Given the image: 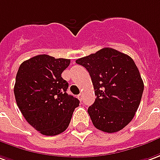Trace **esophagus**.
Listing matches in <instances>:
<instances>
[{
    "mask_svg": "<svg viewBox=\"0 0 160 160\" xmlns=\"http://www.w3.org/2000/svg\"><path fill=\"white\" fill-rule=\"evenodd\" d=\"M82 98H83V95H82V94H79V95H78V99H80V101L82 100Z\"/></svg>",
    "mask_w": 160,
    "mask_h": 160,
    "instance_id": "esophagus-1",
    "label": "esophagus"
}]
</instances>
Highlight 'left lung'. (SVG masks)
I'll return each instance as SVG.
<instances>
[{
  "instance_id": "left-lung-1",
  "label": "left lung",
  "mask_w": 160,
  "mask_h": 160,
  "mask_svg": "<svg viewBox=\"0 0 160 160\" xmlns=\"http://www.w3.org/2000/svg\"><path fill=\"white\" fill-rule=\"evenodd\" d=\"M75 62L88 70L93 85L96 99L88 110L93 126L109 133L123 129L133 119L144 91L133 60L105 48Z\"/></svg>"
}]
</instances>
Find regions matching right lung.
Wrapping results in <instances>:
<instances>
[{
  "label": "right lung",
  "mask_w": 160,
  "mask_h": 160,
  "mask_svg": "<svg viewBox=\"0 0 160 160\" xmlns=\"http://www.w3.org/2000/svg\"><path fill=\"white\" fill-rule=\"evenodd\" d=\"M68 59L41 54L22 62L15 79V100L26 120L41 134L54 136L69 126L79 99L67 93L61 73Z\"/></svg>",
  "instance_id": "1"
}]
</instances>
